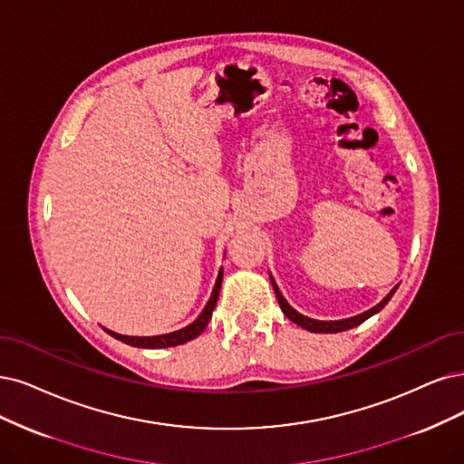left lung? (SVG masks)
<instances>
[{
	"label": "left lung",
	"mask_w": 464,
	"mask_h": 464,
	"mask_svg": "<svg viewBox=\"0 0 464 464\" xmlns=\"http://www.w3.org/2000/svg\"><path fill=\"white\" fill-rule=\"evenodd\" d=\"M269 279H271V276H269ZM271 285H273V290H276V296H277V300H279V305H281V310H283V314L293 321V323H296V324H300L302 329H305V331H310V333H342V331H348V329H353V327H357V324H362L363 321H367L369 317H372L374 314H379L382 307L390 302V298L393 296V293H396V288H392L390 290V295L381 302V304H376L374 307H371L369 312H363V314H359V315H355V317H350V319H340V321H317V319H310V317H305V315H302V314H298L295 307H290V304L283 298V295H281V290H279V286L276 285V281L271 279Z\"/></svg>",
	"instance_id": "1"
}]
</instances>
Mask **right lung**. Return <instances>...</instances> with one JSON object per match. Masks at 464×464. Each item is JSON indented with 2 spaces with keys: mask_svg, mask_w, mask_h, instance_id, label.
<instances>
[{
  "mask_svg": "<svg viewBox=\"0 0 464 464\" xmlns=\"http://www.w3.org/2000/svg\"><path fill=\"white\" fill-rule=\"evenodd\" d=\"M221 279H223V269H219L218 273V279H216V285H214V290H212V296L208 300V304H206V307L202 310V314L191 323L187 324L185 329H179L176 333H168V334H160V336H126V334H118V333H112L109 329H105L111 336H114L116 340L124 342V344H130V346H135V348H150V350H157V348H171V346H179V344H185V342L197 338L204 329L206 324H208L210 317H212V312L216 307V302H218V296H219V288H221Z\"/></svg>",
  "mask_w": 464,
  "mask_h": 464,
  "instance_id": "obj_1",
  "label": "right lung"
}]
</instances>
